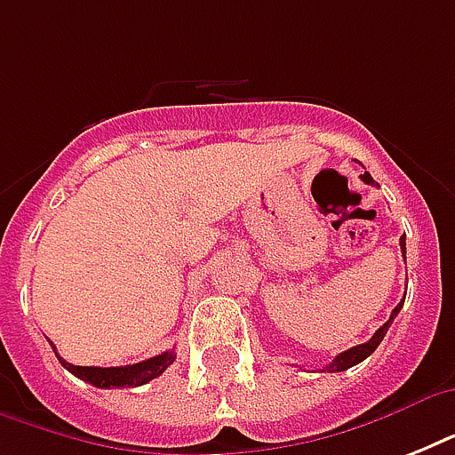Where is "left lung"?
Here are the masks:
<instances>
[{
    "label": "left lung",
    "mask_w": 455,
    "mask_h": 455,
    "mask_svg": "<svg viewBox=\"0 0 455 455\" xmlns=\"http://www.w3.org/2000/svg\"><path fill=\"white\" fill-rule=\"evenodd\" d=\"M361 181H366V184H371V186L375 184L373 177H371L368 172H363V174H361ZM399 245H402V252H403V257H406V238H403V235H402V238H399ZM402 304H396L387 323H382L380 328L375 331L373 338L368 339V342H363V345H356V347H352V349H347V352L338 354V356H335V359H332L331 363H328V366L323 368L325 373H339V371H347V368L356 366V363H361V361H363V359H368V356H371V354H373L375 349H378V345H380V342H382V338H385V332H387L389 323H392L396 314L402 311Z\"/></svg>",
    "instance_id": "1"
}]
</instances>
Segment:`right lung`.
<instances>
[{"label": "right lung", "instance_id": "obj_1", "mask_svg": "<svg viewBox=\"0 0 455 455\" xmlns=\"http://www.w3.org/2000/svg\"><path fill=\"white\" fill-rule=\"evenodd\" d=\"M53 352H56V347H53ZM56 356H59V354H56ZM174 359H177V354H174V349H172V352H163V354H157V356H151V359L139 361V363H134V366L99 368V366H73V363H68L66 359H60L59 356L60 366H66L68 371H70L73 375H77L80 380L103 389L139 387V385H146V382H151L153 378H157V375H163L164 371L174 363Z\"/></svg>", "mask_w": 455, "mask_h": 455}]
</instances>
